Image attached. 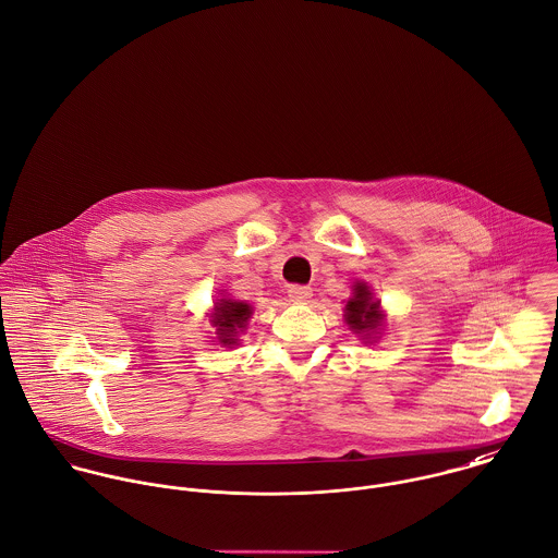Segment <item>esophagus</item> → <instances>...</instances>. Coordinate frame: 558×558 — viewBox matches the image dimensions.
<instances>
[{"mask_svg": "<svg viewBox=\"0 0 558 558\" xmlns=\"http://www.w3.org/2000/svg\"><path fill=\"white\" fill-rule=\"evenodd\" d=\"M289 298H291V302L306 304V302L313 298V289H311V287H304V284H291V287H289Z\"/></svg>", "mask_w": 558, "mask_h": 558, "instance_id": "esophagus-1", "label": "esophagus"}]
</instances>
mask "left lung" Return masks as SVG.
<instances>
[{
  "mask_svg": "<svg viewBox=\"0 0 558 558\" xmlns=\"http://www.w3.org/2000/svg\"><path fill=\"white\" fill-rule=\"evenodd\" d=\"M344 319L355 335H364L366 338L379 328V324H381L379 302L371 300L366 284H362V282L355 284L353 298L344 306Z\"/></svg>",
  "mask_w": 558,
  "mask_h": 558,
  "instance_id": "8db88e82",
  "label": "left lung"
}]
</instances>
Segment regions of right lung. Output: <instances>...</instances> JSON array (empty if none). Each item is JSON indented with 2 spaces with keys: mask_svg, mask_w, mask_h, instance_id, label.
Segmentation results:
<instances>
[{
  "mask_svg": "<svg viewBox=\"0 0 558 558\" xmlns=\"http://www.w3.org/2000/svg\"><path fill=\"white\" fill-rule=\"evenodd\" d=\"M216 317H214V326L218 328L220 342L222 344H232L236 338V330H241L245 326V322L250 319L252 311L247 304L241 302H232V300H220V304L216 306Z\"/></svg>",
  "mask_w": 558,
  "mask_h": 558,
  "instance_id": "obj_1",
  "label": "right lung"
}]
</instances>
